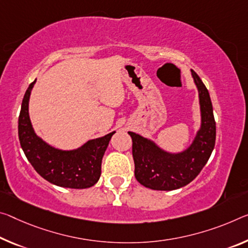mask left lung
<instances>
[{"label": "left lung", "mask_w": 248, "mask_h": 248, "mask_svg": "<svg viewBox=\"0 0 248 248\" xmlns=\"http://www.w3.org/2000/svg\"><path fill=\"white\" fill-rule=\"evenodd\" d=\"M191 72L199 90L202 123L194 141L186 151L169 153L151 140L128 132L132 139L136 179L151 190H176L192 182L209 161L214 149L216 124L209 90L199 75L193 69Z\"/></svg>", "instance_id": "left-lung-1"}]
</instances>
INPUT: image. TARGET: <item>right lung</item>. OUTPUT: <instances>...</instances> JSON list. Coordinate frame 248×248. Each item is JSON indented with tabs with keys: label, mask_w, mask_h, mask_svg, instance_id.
I'll use <instances>...</instances> for the list:
<instances>
[{
	"label": "right lung",
	"mask_w": 248,
	"mask_h": 248,
	"mask_svg": "<svg viewBox=\"0 0 248 248\" xmlns=\"http://www.w3.org/2000/svg\"><path fill=\"white\" fill-rule=\"evenodd\" d=\"M35 81L26 90L18 117V139L27 160L42 178L55 186L69 188L95 186L101 174V160L115 131L89 140L76 150L50 147L36 136L30 120L29 100Z\"/></svg>",
	"instance_id": "1"
}]
</instances>
